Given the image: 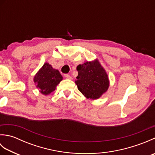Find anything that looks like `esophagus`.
I'll return each instance as SVG.
<instances>
[{"label":"esophagus","mask_w":155,"mask_h":155,"mask_svg":"<svg viewBox=\"0 0 155 155\" xmlns=\"http://www.w3.org/2000/svg\"><path fill=\"white\" fill-rule=\"evenodd\" d=\"M64 76L66 78H68V79H71V78H72L71 76L68 74H65Z\"/></svg>","instance_id":"1"}]
</instances>
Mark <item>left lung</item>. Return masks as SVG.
I'll use <instances>...</instances> for the list:
<instances>
[{"mask_svg":"<svg viewBox=\"0 0 155 155\" xmlns=\"http://www.w3.org/2000/svg\"><path fill=\"white\" fill-rule=\"evenodd\" d=\"M78 76L75 83L81 93L90 99H97L109 86L108 75L97 61L87 62L77 67Z\"/></svg>","mask_w":155,"mask_h":155,"instance_id":"8db88e82","label":"left lung"}]
</instances>
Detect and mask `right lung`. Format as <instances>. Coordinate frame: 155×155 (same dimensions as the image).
<instances>
[{
    "mask_svg": "<svg viewBox=\"0 0 155 155\" xmlns=\"http://www.w3.org/2000/svg\"><path fill=\"white\" fill-rule=\"evenodd\" d=\"M62 79V77L58 70L52 67L48 63H45L34 78L37 88L41 89L43 94H48L55 90L57 85Z\"/></svg>",
    "mask_w": 155,
    "mask_h": 155,
    "instance_id": "right-lung-1",
    "label": "right lung"
}]
</instances>
